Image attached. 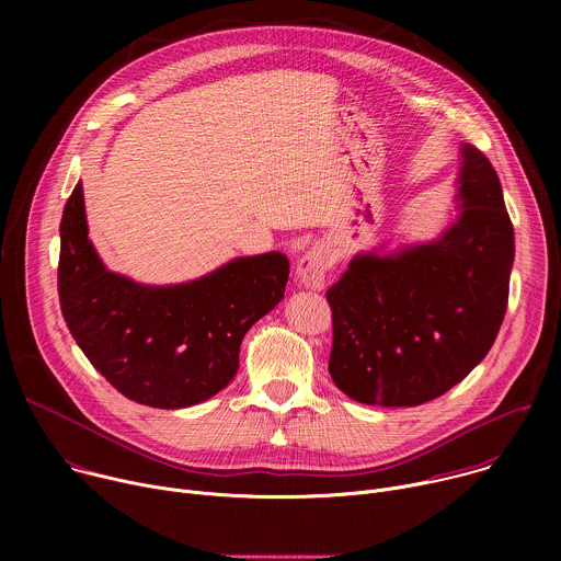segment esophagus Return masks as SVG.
I'll return each mask as SVG.
<instances>
[{"mask_svg": "<svg viewBox=\"0 0 561 561\" xmlns=\"http://www.w3.org/2000/svg\"><path fill=\"white\" fill-rule=\"evenodd\" d=\"M327 268H329L327 249L314 244V247H310V249L297 260V266H295L297 282H299L304 288L322 290L324 284H327Z\"/></svg>", "mask_w": 561, "mask_h": 561, "instance_id": "1", "label": "esophagus"}]
</instances>
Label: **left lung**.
Masks as SVG:
<instances>
[{"label": "left lung", "mask_w": 561, "mask_h": 561, "mask_svg": "<svg viewBox=\"0 0 561 561\" xmlns=\"http://www.w3.org/2000/svg\"><path fill=\"white\" fill-rule=\"evenodd\" d=\"M457 206L431 242L357 253L327 293L329 373L359 404L420 407L482 362L504 322L515 232L489 157L459 148Z\"/></svg>", "instance_id": "8db88e82"}]
</instances>
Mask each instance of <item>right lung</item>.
Segmentation results:
<instances>
[{
	"label": "right lung",
	"instance_id": "right-lung-1",
	"mask_svg": "<svg viewBox=\"0 0 561 561\" xmlns=\"http://www.w3.org/2000/svg\"><path fill=\"white\" fill-rule=\"evenodd\" d=\"M57 290L66 327L89 362L128 399L186 409L226 388L249 329L282 299L288 257H234L204 277L152 286L113 273L89 239L79 182L61 215Z\"/></svg>",
	"mask_w": 561,
	"mask_h": 561
}]
</instances>
